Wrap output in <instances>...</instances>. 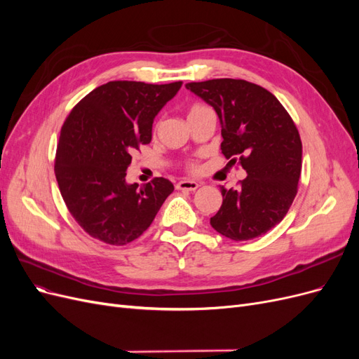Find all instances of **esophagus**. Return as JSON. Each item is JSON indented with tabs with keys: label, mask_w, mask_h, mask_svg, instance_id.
Segmentation results:
<instances>
[{
	"label": "esophagus",
	"mask_w": 359,
	"mask_h": 359,
	"mask_svg": "<svg viewBox=\"0 0 359 359\" xmlns=\"http://www.w3.org/2000/svg\"><path fill=\"white\" fill-rule=\"evenodd\" d=\"M199 187V184L196 181H190V180H184V181H180L177 184V189L178 190H187V191H194Z\"/></svg>",
	"instance_id": "obj_1"
}]
</instances>
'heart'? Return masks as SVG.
<instances>
[{
	"label": "heart",
	"mask_w": 359,
	"mask_h": 359,
	"mask_svg": "<svg viewBox=\"0 0 359 359\" xmlns=\"http://www.w3.org/2000/svg\"><path fill=\"white\" fill-rule=\"evenodd\" d=\"M199 109H205V106H199V104H198V106H193V107H191V111H190V114H191V112H196V111H199ZM190 169H191V170H196V166L191 165V166H190Z\"/></svg>",
	"instance_id": "b5f03b06"
}]
</instances>
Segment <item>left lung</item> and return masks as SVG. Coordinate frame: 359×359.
Instances as JSON below:
<instances>
[{
    "label": "left lung",
    "mask_w": 359,
    "mask_h": 359,
    "mask_svg": "<svg viewBox=\"0 0 359 359\" xmlns=\"http://www.w3.org/2000/svg\"><path fill=\"white\" fill-rule=\"evenodd\" d=\"M186 88L214 107L222 124V153L241 163L240 189L222 187L223 203L211 226L233 241L266 233L287 214L302 165L298 128L274 94L243 79H211Z\"/></svg>",
    "instance_id": "1"
}]
</instances>
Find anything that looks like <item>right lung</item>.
<instances>
[{"mask_svg": "<svg viewBox=\"0 0 359 359\" xmlns=\"http://www.w3.org/2000/svg\"><path fill=\"white\" fill-rule=\"evenodd\" d=\"M182 82L112 81L76 104L60 133L55 177L73 219L90 236L126 245L142 235L173 191L166 178L127 184L132 154L151 142L156 115Z\"/></svg>", "mask_w": 359, "mask_h": 359, "instance_id": "obj_1", "label": "right lung"}]
</instances>
